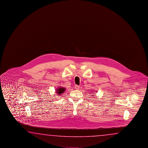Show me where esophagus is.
<instances>
[{
    "label": "esophagus",
    "instance_id": "34e87169",
    "mask_svg": "<svg viewBox=\"0 0 148 148\" xmlns=\"http://www.w3.org/2000/svg\"><path fill=\"white\" fill-rule=\"evenodd\" d=\"M75 89L78 90V89H79V88H80V86H78V85H75Z\"/></svg>",
    "mask_w": 148,
    "mask_h": 148
}]
</instances>
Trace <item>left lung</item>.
<instances>
[{
    "label": "left lung",
    "instance_id": "1",
    "mask_svg": "<svg viewBox=\"0 0 148 148\" xmlns=\"http://www.w3.org/2000/svg\"><path fill=\"white\" fill-rule=\"evenodd\" d=\"M92 96H94V95H92Z\"/></svg>",
    "mask_w": 148,
    "mask_h": 148
}]
</instances>
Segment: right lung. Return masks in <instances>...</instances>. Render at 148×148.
Wrapping results in <instances>:
<instances>
[{"mask_svg": "<svg viewBox=\"0 0 148 148\" xmlns=\"http://www.w3.org/2000/svg\"><path fill=\"white\" fill-rule=\"evenodd\" d=\"M65 90H66V88L59 87V88H57V90H56V92L58 95H60L63 93L65 91Z\"/></svg>", "mask_w": 148, "mask_h": 148, "instance_id": "right-lung-1", "label": "right lung"}]
</instances>
